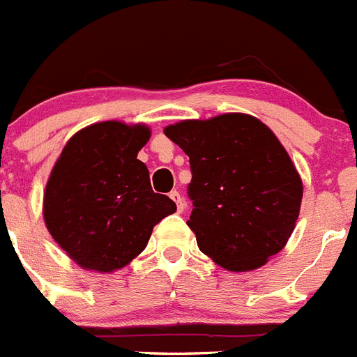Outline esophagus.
Segmentation results:
<instances>
[{
    "label": "esophagus",
    "instance_id": "1",
    "mask_svg": "<svg viewBox=\"0 0 357 357\" xmlns=\"http://www.w3.org/2000/svg\"><path fill=\"white\" fill-rule=\"evenodd\" d=\"M169 198H172V200L176 204V211H178V213H182V211L185 209V204H184V200H182V197L178 191H172V193H169Z\"/></svg>",
    "mask_w": 357,
    "mask_h": 357
}]
</instances>
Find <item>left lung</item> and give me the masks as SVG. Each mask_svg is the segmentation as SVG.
Wrapping results in <instances>:
<instances>
[{
	"label": "left lung",
	"mask_w": 357,
	"mask_h": 357,
	"mask_svg": "<svg viewBox=\"0 0 357 357\" xmlns=\"http://www.w3.org/2000/svg\"><path fill=\"white\" fill-rule=\"evenodd\" d=\"M164 134L189 157L188 225L207 257L229 272H250L286 247L304 188L286 148L261 119L227 112L184 119Z\"/></svg>",
	"instance_id": "8db88e82"
}]
</instances>
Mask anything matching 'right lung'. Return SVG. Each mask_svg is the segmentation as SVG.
I'll return each mask as SVG.
<instances>
[{"label":"right lung","mask_w":357,"mask_h":357,"mask_svg":"<svg viewBox=\"0 0 357 357\" xmlns=\"http://www.w3.org/2000/svg\"><path fill=\"white\" fill-rule=\"evenodd\" d=\"M151 130L144 123L100 121L66 143L46 182L43 218L59 247L84 270L116 272L146 247L151 230L176 211L153 193L137 159Z\"/></svg>","instance_id":"add662e5"}]
</instances>
